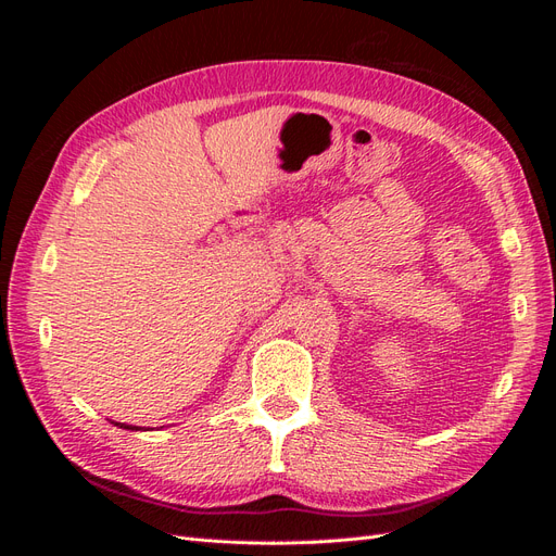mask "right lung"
<instances>
[{
    "mask_svg": "<svg viewBox=\"0 0 556 556\" xmlns=\"http://www.w3.org/2000/svg\"><path fill=\"white\" fill-rule=\"evenodd\" d=\"M115 427H121V429H129V431H139L141 427H131V425H123V422H113Z\"/></svg>",
    "mask_w": 556,
    "mask_h": 556,
    "instance_id": "obj_1",
    "label": "right lung"
}]
</instances>
